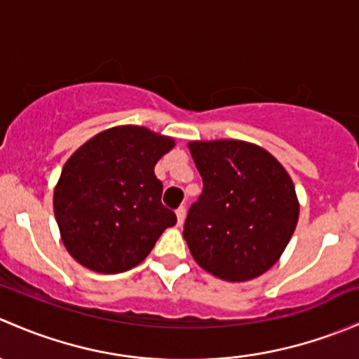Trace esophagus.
I'll list each match as a JSON object with an SVG mask.
<instances>
[{
  "instance_id": "obj_1",
  "label": "esophagus",
  "mask_w": 359,
  "mask_h": 359,
  "mask_svg": "<svg viewBox=\"0 0 359 359\" xmlns=\"http://www.w3.org/2000/svg\"><path fill=\"white\" fill-rule=\"evenodd\" d=\"M177 222H179V226H182L184 224V220H186V206H179V208H177Z\"/></svg>"
}]
</instances>
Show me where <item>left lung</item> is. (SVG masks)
Returning a JSON list of instances; mask_svg holds the SVG:
<instances>
[{
	"mask_svg": "<svg viewBox=\"0 0 359 359\" xmlns=\"http://www.w3.org/2000/svg\"><path fill=\"white\" fill-rule=\"evenodd\" d=\"M189 149L203 179L184 222L194 260L226 281L260 276L280 259L299 220L287 170L241 140L191 142Z\"/></svg>",
	"mask_w": 359,
	"mask_h": 359,
	"instance_id": "8db88e82",
	"label": "left lung"
}]
</instances>
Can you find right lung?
Listing matches in <instances>:
<instances>
[{"instance_id":"add662e5","label":"right lung","mask_w":359,"mask_h":359,"mask_svg":"<svg viewBox=\"0 0 359 359\" xmlns=\"http://www.w3.org/2000/svg\"><path fill=\"white\" fill-rule=\"evenodd\" d=\"M173 147L142 126H116L83 144L60 173L53 210L67 252L104 274L142 262L177 215L161 203L154 165Z\"/></svg>"}]
</instances>
